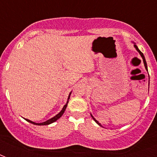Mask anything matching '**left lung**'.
Returning <instances> with one entry per match:
<instances>
[{
	"label": "left lung",
	"mask_w": 157,
	"mask_h": 157,
	"mask_svg": "<svg viewBox=\"0 0 157 157\" xmlns=\"http://www.w3.org/2000/svg\"><path fill=\"white\" fill-rule=\"evenodd\" d=\"M133 43H134V48H135V50H136L137 51H138V52L139 53V54L141 55L142 59H143V61H144V67H145V68H146V70H147V62H146V59H145V57H144V54H143V53H142L141 51H140V50H139V48H138V46H137V45H136V44H135V43H134V42H133ZM90 115H91V117H92V118H93L94 121H95L96 123H97V124H98V125H100V126H102V124H101L100 123H99V122H98V121H97V120H96L95 118H94V117H93V116H92V114H91V113H90Z\"/></svg>",
	"instance_id": "8db88e82"
}]
</instances>
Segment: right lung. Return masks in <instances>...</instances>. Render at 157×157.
Here are the masks:
<instances>
[{"mask_svg":"<svg viewBox=\"0 0 157 157\" xmlns=\"http://www.w3.org/2000/svg\"><path fill=\"white\" fill-rule=\"evenodd\" d=\"M71 92H70V94H69V95H68V98H67V103L66 104L64 105L63 107L62 108V110L60 111V112L58 113V114L56 115V116H54V117H52V118H50V119L47 120L46 121H44V122H41V123H36V122H34V121H30V120H28V119H24L27 121H28L29 123H32V124H36V125H47V124H51V123H54V122H55L57 121V120H59L60 117L63 116V114L64 113V112H65V110H66L67 108V103H68V101H69V98H70V95H71Z\"/></svg>","mask_w":157,"mask_h":157,"instance_id":"add662e5","label":"right lung"}]
</instances>
